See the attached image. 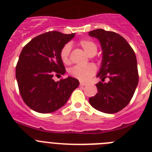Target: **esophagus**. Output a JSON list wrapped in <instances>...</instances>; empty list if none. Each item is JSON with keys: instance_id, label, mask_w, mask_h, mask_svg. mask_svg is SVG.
Segmentation results:
<instances>
[{"instance_id": "34e87169", "label": "esophagus", "mask_w": 152, "mask_h": 152, "mask_svg": "<svg viewBox=\"0 0 152 152\" xmlns=\"http://www.w3.org/2000/svg\"><path fill=\"white\" fill-rule=\"evenodd\" d=\"M87 85V84L84 82H80V86H85Z\"/></svg>"}]
</instances>
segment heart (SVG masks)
<instances>
[{"label": "heart", "instance_id": "heart-1", "mask_svg": "<svg viewBox=\"0 0 152 152\" xmlns=\"http://www.w3.org/2000/svg\"><path fill=\"white\" fill-rule=\"evenodd\" d=\"M79 45L82 47L83 49L85 51V52L88 56H94L97 51V46L94 42H93L92 40L84 39L79 42ZM70 51H71V45L68 43L63 46L61 52H60L61 59L64 64H68L70 62ZM96 70V66L93 64H85V65H75L70 69L69 73L72 77L78 79V80L85 81L91 78L93 75H94Z\"/></svg>", "mask_w": 152, "mask_h": 152}]
</instances>
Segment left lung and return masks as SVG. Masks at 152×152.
I'll use <instances>...</instances> for the list:
<instances>
[{
    "label": "left lung",
    "instance_id": "left-lung-1",
    "mask_svg": "<svg viewBox=\"0 0 152 152\" xmlns=\"http://www.w3.org/2000/svg\"><path fill=\"white\" fill-rule=\"evenodd\" d=\"M97 39L102 49V62L96 77L107 83L96 84L98 93L89 98L94 109L105 113H115L128 105L139 83L135 52L123 36L118 33L97 29L89 32Z\"/></svg>",
    "mask_w": 152,
    "mask_h": 152
}]
</instances>
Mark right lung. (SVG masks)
<instances>
[{
  "label": "right lung",
  "mask_w": 152,
  "mask_h": 152,
  "mask_svg": "<svg viewBox=\"0 0 152 152\" xmlns=\"http://www.w3.org/2000/svg\"><path fill=\"white\" fill-rule=\"evenodd\" d=\"M75 35L47 32L23 47L16 67V78L23 100L33 110L55 112L79 86V80L70 76L59 81L53 80L54 75L65 73L60 52Z\"/></svg>",
  "instance_id": "right-lung-1"
}]
</instances>
